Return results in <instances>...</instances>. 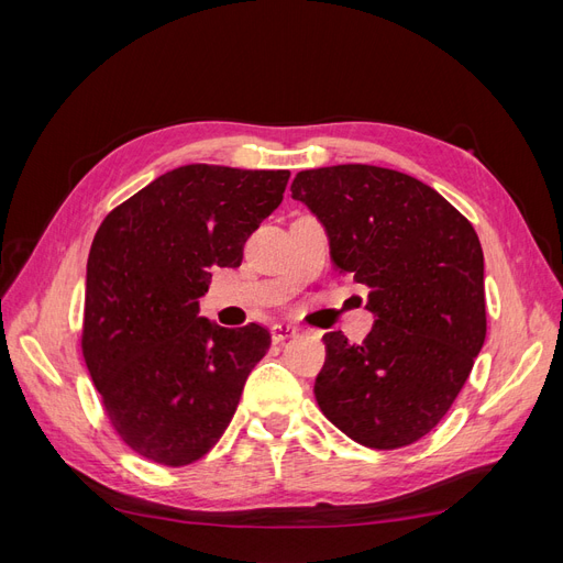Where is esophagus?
Returning a JSON list of instances; mask_svg holds the SVG:
<instances>
[{
    "instance_id": "obj_1",
    "label": "esophagus",
    "mask_w": 563,
    "mask_h": 563,
    "mask_svg": "<svg viewBox=\"0 0 563 563\" xmlns=\"http://www.w3.org/2000/svg\"><path fill=\"white\" fill-rule=\"evenodd\" d=\"M298 333V329L296 327H291V323H275V327H272V343H284V340H288V338H294Z\"/></svg>"
}]
</instances>
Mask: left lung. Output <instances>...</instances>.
<instances>
[{"mask_svg":"<svg viewBox=\"0 0 563 563\" xmlns=\"http://www.w3.org/2000/svg\"><path fill=\"white\" fill-rule=\"evenodd\" d=\"M291 192L327 230L338 272L368 286L376 317L360 345L323 335L321 413L362 446L413 444L446 416L486 340L479 236L430 185L383 166L310 168Z\"/></svg>","mask_w":563,"mask_h":563,"instance_id":"1","label":"left lung"}]
</instances>
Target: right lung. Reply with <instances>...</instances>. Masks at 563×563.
Listing matches in <instances>:
<instances>
[{
    "label": "right lung",
    "mask_w": 563,
    "mask_h": 563,
    "mask_svg": "<svg viewBox=\"0 0 563 563\" xmlns=\"http://www.w3.org/2000/svg\"><path fill=\"white\" fill-rule=\"evenodd\" d=\"M288 176L178 166L119 203L93 236L84 362L117 434L152 463L180 467L207 455L269 350L261 323L218 327L199 317V298L213 267L242 265Z\"/></svg>",
    "instance_id": "obj_1"
}]
</instances>
